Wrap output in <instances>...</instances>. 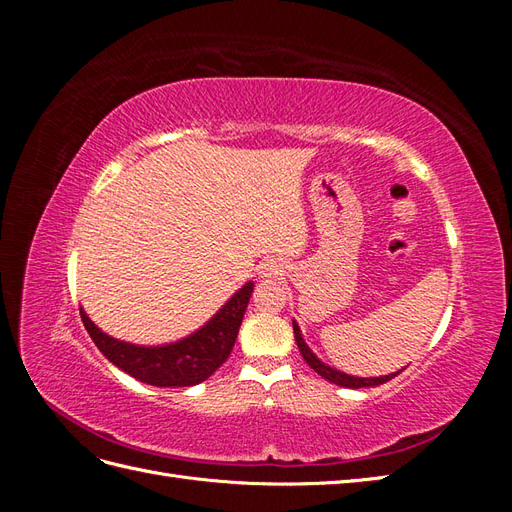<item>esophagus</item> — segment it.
Listing matches in <instances>:
<instances>
[{
    "label": "esophagus",
    "instance_id": "esophagus-1",
    "mask_svg": "<svg viewBox=\"0 0 512 512\" xmlns=\"http://www.w3.org/2000/svg\"><path fill=\"white\" fill-rule=\"evenodd\" d=\"M271 267H273V265H271ZM271 267H269V265H265V271H267V273H265V275H269V273H271V271H273V269H271Z\"/></svg>",
    "mask_w": 512,
    "mask_h": 512
}]
</instances>
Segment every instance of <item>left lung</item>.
Listing matches in <instances>:
<instances>
[{
  "instance_id": "obj_1",
  "label": "left lung",
  "mask_w": 512,
  "mask_h": 512,
  "mask_svg": "<svg viewBox=\"0 0 512 512\" xmlns=\"http://www.w3.org/2000/svg\"><path fill=\"white\" fill-rule=\"evenodd\" d=\"M292 329H294V339H297V346H299V350H301V354H303V359H305V363L312 367L316 374H320L322 378H327L329 382H333V384H339V386H348V389H365V386H378V384H384V382H389L391 378H395L397 374H389V376H382V378H354V376H348V374H342V371H337V369H331L329 365H324L322 361H318L316 356H314V352L307 348V344L303 342V337H301V331H299V327L297 324H292Z\"/></svg>"
}]
</instances>
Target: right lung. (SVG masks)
<instances>
[{"label":"right lung","mask_w":512,"mask_h":512,"mask_svg":"<svg viewBox=\"0 0 512 512\" xmlns=\"http://www.w3.org/2000/svg\"><path fill=\"white\" fill-rule=\"evenodd\" d=\"M252 292L254 286L245 284L203 329L160 348L119 342L102 333L85 312H81V318L100 352L132 378L153 386H194L207 380L230 356Z\"/></svg>","instance_id":"obj_1"}]
</instances>
